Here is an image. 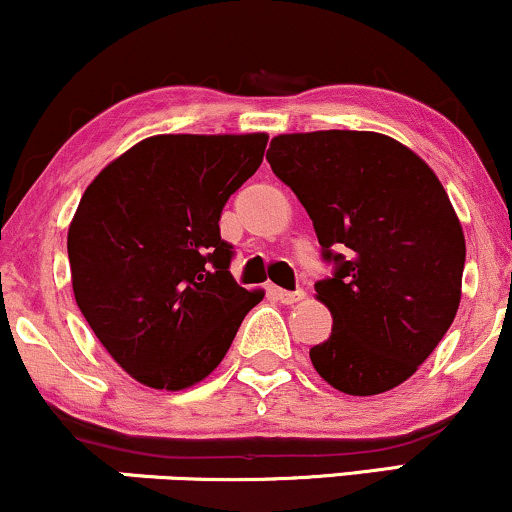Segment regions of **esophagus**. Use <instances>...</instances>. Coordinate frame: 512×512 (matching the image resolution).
<instances>
[{
    "label": "esophagus",
    "mask_w": 512,
    "mask_h": 512,
    "mask_svg": "<svg viewBox=\"0 0 512 512\" xmlns=\"http://www.w3.org/2000/svg\"><path fill=\"white\" fill-rule=\"evenodd\" d=\"M272 296H274L276 301H279V303H284V305H291V303H298V301H303V298H305V293H303V291H284V289H272Z\"/></svg>",
    "instance_id": "1"
}]
</instances>
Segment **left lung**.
Masks as SVG:
<instances>
[{"label": "left lung", "mask_w": 512, "mask_h": 512, "mask_svg": "<svg viewBox=\"0 0 512 512\" xmlns=\"http://www.w3.org/2000/svg\"><path fill=\"white\" fill-rule=\"evenodd\" d=\"M267 161L334 264L315 284L334 320L330 339L310 349L315 370L356 397L402 385L460 308L467 250L448 192L414 151L378 132L279 134Z\"/></svg>", "instance_id": "obj_1"}]
</instances>
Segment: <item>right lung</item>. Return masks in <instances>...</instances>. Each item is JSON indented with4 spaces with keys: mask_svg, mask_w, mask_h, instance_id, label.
I'll use <instances>...</instances> for the list:
<instances>
[{
    "mask_svg": "<svg viewBox=\"0 0 512 512\" xmlns=\"http://www.w3.org/2000/svg\"><path fill=\"white\" fill-rule=\"evenodd\" d=\"M267 134H158L86 187L67 252L79 310L108 354L154 390L204 380L264 298L228 272V197L260 168Z\"/></svg>",
    "mask_w": 512,
    "mask_h": 512,
    "instance_id": "1",
    "label": "right lung"
}]
</instances>
